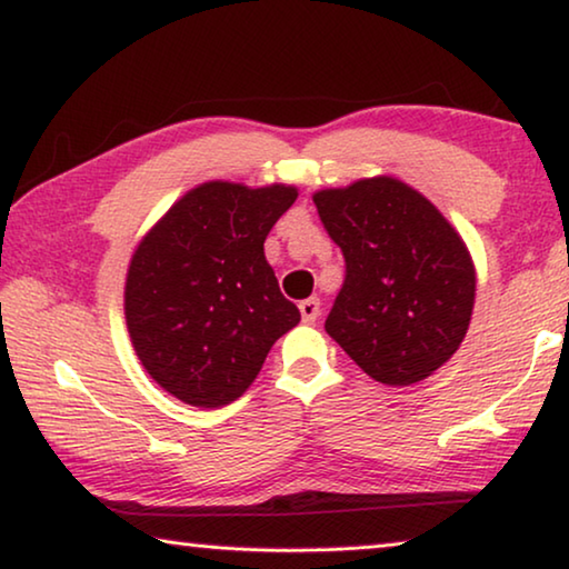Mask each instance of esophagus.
Here are the masks:
<instances>
[{
	"mask_svg": "<svg viewBox=\"0 0 569 569\" xmlns=\"http://www.w3.org/2000/svg\"><path fill=\"white\" fill-rule=\"evenodd\" d=\"M300 315L305 322H315L320 318V300L318 297H308V300L300 302Z\"/></svg>",
	"mask_w": 569,
	"mask_h": 569,
	"instance_id": "obj_1",
	"label": "esophagus"
}]
</instances>
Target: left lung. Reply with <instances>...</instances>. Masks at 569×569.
Segmentation results:
<instances>
[{"instance_id": "left-lung-1", "label": "left lung", "mask_w": 569, "mask_h": 569, "mask_svg": "<svg viewBox=\"0 0 569 569\" xmlns=\"http://www.w3.org/2000/svg\"><path fill=\"white\" fill-rule=\"evenodd\" d=\"M312 200L346 259L328 336L376 381L427 379L458 351L473 315L476 269L458 231L387 174Z\"/></svg>"}]
</instances>
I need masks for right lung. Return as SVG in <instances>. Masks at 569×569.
<instances>
[{"mask_svg":"<svg viewBox=\"0 0 569 569\" xmlns=\"http://www.w3.org/2000/svg\"><path fill=\"white\" fill-rule=\"evenodd\" d=\"M292 186L203 182L139 243L124 312L147 373L190 407L239 399L300 310L279 292L264 241L295 203Z\"/></svg>","mask_w":569,"mask_h":569,"instance_id":"add662e5","label":"right lung"}]
</instances>
